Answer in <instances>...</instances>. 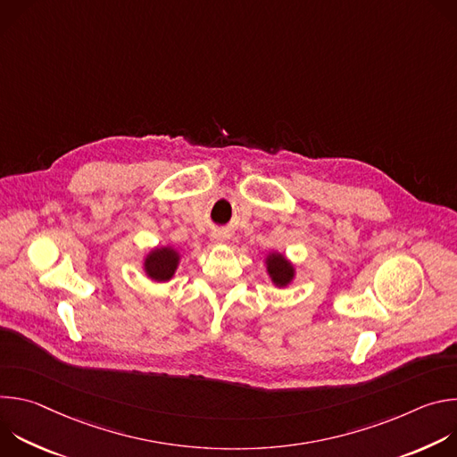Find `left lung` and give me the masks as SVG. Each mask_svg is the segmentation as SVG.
<instances>
[{
  "instance_id": "left-lung-1",
  "label": "left lung",
  "mask_w": 457,
  "mask_h": 457,
  "mask_svg": "<svg viewBox=\"0 0 457 457\" xmlns=\"http://www.w3.org/2000/svg\"><path fill=\"white\" fill-rule=\"evenodd\" d=\"M268 271L277 286H287L293 278V266L282 254H271L268 258Z\"/></svg>"
}]
</instances>
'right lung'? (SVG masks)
I'll list each match as a JSON object with an SVG mask.
<instances>
[{
    "mask_svg": "<svg viewBox=\"0 0 457 457\" xmlns=\"http://www.w3.org/2000/svg\"><path fill=\"white\" fill-rule=\"evenodd\" d=\"M179 264V254L177 251L170 247H161L155 249L148 258H146V273L154 280H170L177 270Z\"/></svg>",
    "mask_w": 457,
    "mask_h": 457,
    "instance_id": "obj_1",
    "label": "right lung"
}]
</instances>
